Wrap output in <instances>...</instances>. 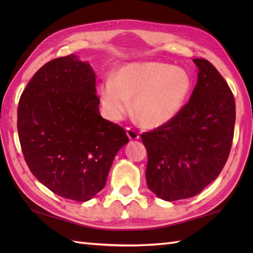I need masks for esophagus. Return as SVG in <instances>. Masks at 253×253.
<instances>
[{
	"label": "esophagus",
	"instance_id": "34e87169",
	"mask_svg": "<svg viewBox=\"0 0 253 253\" xmlns=\"http://www.w3.org/2000/svg\"><path fill=\"white\" fill-rule=\"evenodd\" d=\"M126 132H127V136L128 138L130 139V140H138L140 136H139V132L136 131L135 129H132V128L127 127L126 128Z\"/></svg>",
	"mask_w": 253,
	"mask_h": 253
}]
</instances>
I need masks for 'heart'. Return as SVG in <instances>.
Listing matches in <instances>:
<instances>
[{
  "mask_svg": "<svg viewBox=\"0 0 253 253\" xmlns=\"http://www.w3.org/2000/svg\"><path fill=\"white\" fill-rule=\"evenodd\" d=\"M191 78L185 69L158 62L121 66L101 84V103L112 121L130 107L144 127L158 128L179 114L189 98Z\"/></svg>",
  "mask_w": 253,
  "mask_h": 253,
  "instance_id": "b5f03b06",
  "label": "heart"
}]
</instances>
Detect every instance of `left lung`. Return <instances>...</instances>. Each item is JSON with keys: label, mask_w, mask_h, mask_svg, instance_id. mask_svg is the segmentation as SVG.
Here are the masks:
<instances>
[{"label": "left lung", "mask_w": 253, "mask_h": 253, "mask_svg": "<svg viewBox=\"0 0 253 253\" xmlns=\"http://www.w3.org/2000/svg\"><path fill=\"white\" fill-rule=\"evenodd\" d=\"M198 80L173 121L141 135L149 189L165 201L200 193L221 173L232 148L236 105L232 90L209 61L195 58Z\"/></svg>", "instance_id": "left-lung-1"}]
</instances>
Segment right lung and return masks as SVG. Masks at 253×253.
I'll use <instances>...</instances> for the list:
<instances>
[{
    "instance_id": "right-lung-1",
    "label": "right lung",
    "mask_w": 253,
    "mask_h": 253,
    "mask_svg": "<svg viewBox=\"0 0 253 253\" xmlns=\"http://www.w3.org/2000/svg\"><path fill=\"white\" fill-rule=\"evenodd\" d=\"M99 104L92 67L74 54L47 62L21 93L17 129L25 161L57 196L93 198L129 141L121 126L100 115Z\"/></svg>"
}]
</instances>
